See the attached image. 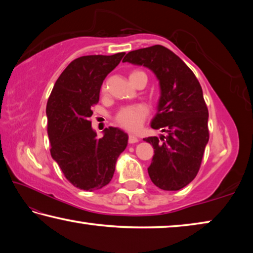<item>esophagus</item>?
<instances>
[{
  "mask_svg": "<svg viewBox=\"0 0 253 253\" xmlns=\"http://www.w3.org/2000/svg\"><path fill=\"white\" fill-rule=\"evenodd\" d=\"M128 142H129L130 144H134V143L138 142V138H137V136L129 134V137H128Z\"/></svg>",
  "mask_w": 253,
  "mask_h": 253,
  "instance_id": "34e87169",
  "label": "esophagus"
}]
</instances>
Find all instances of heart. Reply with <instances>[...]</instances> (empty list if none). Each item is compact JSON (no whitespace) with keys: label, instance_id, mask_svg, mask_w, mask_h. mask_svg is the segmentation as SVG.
I'll list each match as a JSON object with an SVG mask.
<instances>
[{"label":"heart","instance_id":"heart-1","mask_svg":"<svg viewBox=\"0 0 253 253\" xmlns=\"http://www.w3.org/2000/svg\"><path fill=\"white\" fill-rule=\"evenodd\" d=\"M138 75H145L142 71H132L129 74V80ZM105 90V87H104ZM148 115V108L145 105L137 104L126 106L117 111L115 121L127 130H137L142 126L144 119Z\"/></svg>","mask_w":253,"mask_h":253}]
</instances>
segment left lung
<instances>
[{
  "mask_svg": "<svg viewBox=\"0 0 253 253\" xmlns=\"http://www.w3.org/2000/svg\"><path fill=\"white\" fill-rule=\"evenodd\" d=\"M123 62L148 68L160 83L151 127L168 135L145 138L154 147L147 170L161 190H181L195 178L209 142V110L199 80L176 54L160 44L130 51Z\"/></svg>",
  "mask_w": 253,
  "mask_h": 253,
  "instance_id": "8db88e82",
  "label": "left lung"
}]
</instances>
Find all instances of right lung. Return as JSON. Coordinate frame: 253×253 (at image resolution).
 <instances>
[{
	"label": "right lung",
	"instance_id": "add662e5",
	"mask_svg": "<svg viewBox=\"0 0 253 253\" xmlns=\"http://www.w3.org/2000/svg\"><path fill=\"white\" fill-rule=\"evenodd\" d=\"M124 54L75 59L55 81L46 104L51 156L68 181L80 190L92 192L106 186L127 146L125 131L105 128L104 136L98 138L89 121L102 83Z\"/></svg>",
	"mask_w": 253,
	"mask_h": 253
}]
</instances>
